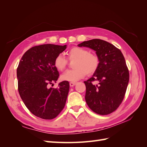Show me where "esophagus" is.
I'll return each mask as SVG.
<instances>
[{"instance_id": "obj_1", "label": "esophagus", "mask_w": 147, "mask_h": 147, "mask_svg": "<svg viewBox=\"0 0 147 147\" xmlns=\"http://www.w3.org/2000/svg\"><path fill=\"white\" fill-rule=\"evenodd\" d=\"M76 84H77L76 82H70V87H74V86H76Z\"/></svg>"}]
</instances>
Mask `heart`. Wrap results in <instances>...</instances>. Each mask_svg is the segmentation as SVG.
Here are the masks:
<instances>
[{"label":"heart","instance_id":"1","mask_svg":"<svg viewBox=\"0 0 147 147\" xmlns=\"http://www.w3.org/2000/svg\"><path fill=\"white\" fill-rule=\"evenodd\" d=\"M70 60H76L75 68L65 71L61 76L62 80L75 82L82 79L87 74H94L99 65V58L96 54L89 53L86 49L81 47H74L67 53ZM68 60L62 54L58 55L54 61V65L58 70L62 71L66 68Z\"/></svg>","mask_w":147,"mask_h":147}]
</instances>
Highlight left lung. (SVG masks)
<instances>
[{"label": "left lung", "instance_id": "left-lung-1", "mask_svg": "<svg viewBox=\"0 0 147 147\" xmlns=\"http://www.w3.org/2000/svg\"><path fill=\"white\" fill-rule=\"evenodd\" d=\"M78 47L92 49L99 58L97 70L92 77L84 82L87 105L98 115H109L122 102L129 82L125 57L118 48L100 39L84 41ZM94 81L98 82L94 84Z\"/></svg>", "mask_w": 147, "mask_h": 147}]
</instances>
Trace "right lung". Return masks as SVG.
I'll return each mask as SVG.
<instances>
[{
	"label": "right lung",
	"mask_w": 147,
	"mask_h": 147,
	"mask_svg": "<svg viewBox=\"0 0 147 147\" xmlns=\"http://www.w3.org/2000/svg\"><path fill=\"white\" fill-rule=\"evenodd\" d=\"M67 48L45 44L28 50L22 57L17 68L18 91L25 106L36 116L52 119L64 108L70 85L63 81L56 89L49 85L56 82L59 72L54 65L58 55Z\"/></svg>",
	"instance_id": "add662e5"
}]
</instances>
